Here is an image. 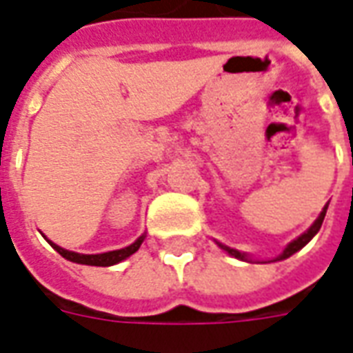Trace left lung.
Returning <instances> with one entry per match:
<instances>
[{"label": "left lung", "instance_id": "1", "mask_svg": "<svg viewBox=\"0 0 353 353\" xmlns=\"http://www.w3.org/2000/svg\"><path fill=\"white\" fill-rule=\"evenodd\" d=\"M325 212H327V205H325V208L321 210V214L318 216V220H316V222H314L312 225H310V230H308L307 233H303V235H301L299 239H295L293 243L288 244V246H285V250L282 252V254H280V256L276 259L290 258V256H293L295 252L301 250V248H303V246H305V244H307L308 241H310V239H312V236L316 235V233H318V231H320L321 223H323V218H325ZM218 244H220V243H218ZM220 248H223V250L228 252V254H231V256H235L236 259H246V256H244V254H241V252H239V250H233V248H230V246H223V244H220Z\"/></svg>", "mask_w": 353, "mask_h": 353}]
</instances>
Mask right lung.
<instances>
[{
  "mask_svg": "<svg viewBox=\"0 0 353 353\" xmlns=\"http://www.w3.org/2000/svg\"><path fill=\"white\" fill-rule=\"evenodd\" d=\"M143 239L145 236H139L137 241L130 246H125L122 250H112V252H105V254H94V256H86V254H77V252H69V250H63L60 248L58 244L54 243H48L52 244L54 250L58 252L60 256H63L65 259L69 261H74V263H82V265H95V267H110V265H117L120 263L122 259L130 258L131 254H135L139 250V246L143 243Z\"/></svg>",
  "mask_w": 353,
  "mask_h": 353,
  "instance_id": "obj_1",
  "label": "right lung"
}]
</instances>
